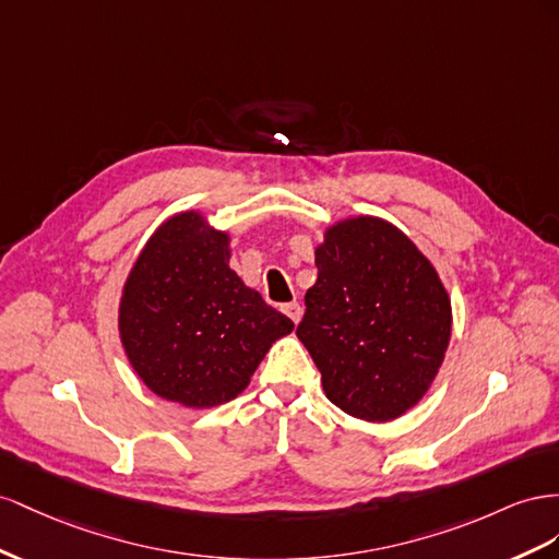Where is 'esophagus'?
Here are the masks:
<instances>
[{"label": "esophagus", "instance_id": "1", "mask_svg": "<svg viewBox=\"0 0 559 559\" xmlns=\"http://www.w3.org/2000/svg\"><path fill=\"white\" fill-rule=\"evenodd\" d=\"M283 313L288 316L295 325L301 321V307L297 305V301H290V305H283Z\"/></svg>", "mask_w": 559, "mask_h": 559}]
</instances>
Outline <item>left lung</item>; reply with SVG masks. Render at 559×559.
<instances>
[{"label": "left lung", "mask_w": 559, "mask_h": 559, "mask_svg": "<svg viewBox=\"0 0 559 559\" xmlns=\"http://www.w3.org/2000/svg\"><path fill=\"white\" fill-rule=\"evenodd\" d=\"M316 266L297 337L328 401L372 424L403 417L452 337V299L433 262L389 219L348 215L325 227Z\"/></svg>", "instance_id": "obj_1"}]
</instances>
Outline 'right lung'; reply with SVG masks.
<instances>
[{"label":"right lung","mask_w":559,"mask_h":559,"mask_svg":"<svg viewBox=\"0 0 559 559\" xmlns=\"http://www.w3.org/2000/svg\"><path fill=\"white\" fill-rule=\"evenodd\" d=\"M231 234L201 211L154 229L119 297V340L152 393L189 409L241 395L274 342L295 323L229 266Z\"/></svg>","instance_id":"1"}]
</instances>
